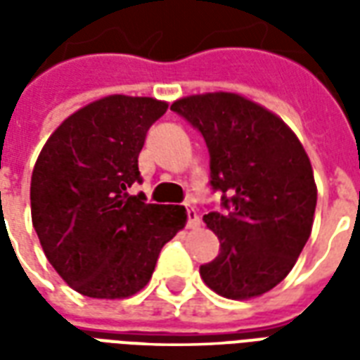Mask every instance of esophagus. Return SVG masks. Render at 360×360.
<instances>
[{
	"label": "esophagus",
	"instance_id": "esophagus-1",
	"mask_svg": "<svg viewBox=\"0 0 360 360\" xmlns=\"http://www.w3.org/2000/svg\"><path fill=\"white\" fill-rule=\"evenodd\" d=\"M187 226L191 229H195V227L200 226V218H198V214L193 206H187Z\"/></svg>",
	"mask_w": 360,
	"mask_h": 360
}]
</instances>
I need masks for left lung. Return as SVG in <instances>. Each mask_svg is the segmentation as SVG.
I'll return each instance as SVG.
<instances>
[{
  "mask_svg": "<svg viewBox=\"0 0 360 360\" xmlns=\"http://www.w3.org/2000/svg\"><path fill=\"white\" fill-rule=\"evenodd\" d=\"M172 110L204 136L210 185L226 208L204 214L221 250L200 278L235 301L268 293L312 231L316 183L301 141L276 113L231 92L187 96Z\"/></svg>",
  "mask_w": 360,
  "mask_h": 360,
  "instance_id": "8db88e82",
  "label": "left lung"
}]
</instances>
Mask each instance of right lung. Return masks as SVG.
I'll return each mask as SVG.
<instances>
[{"label": "right lung", "instance_id": "right-lung-1", "mask_svg": "<svg viewBox=\"0 0 360 360\" xmlns=\"http://www.w3.org/2000/svg\"><path fill=\"white\" fill-rule=\"evenodd\" d=\"M167 103L105 96L61 123L30 181L32 226L67 285L92 299H125L152 278L160 250L187 224L183 206L129 195L141 183L139 154Z\"/></svg>", "mask_w": 360, "mask_h": 360}]
</instances>
